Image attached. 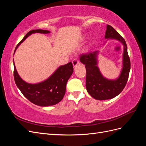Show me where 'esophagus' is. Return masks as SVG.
<instances>
[{"label": "esophagus", "instance_id": "1", "mask_svg": "<svg viewBox=\"0 0 146 146\" xmlns=\"http://www.w3.org/2000/svg\"><path fill=\"white\" fill-rule=\"evenodd\" d=\"M72 64H73L74 67V68L76 67V66L78 64H79V61H78V60L77 58L74 59L73 61H72Z\"/></svg>", "mask_w": 146, "mask_h": 146}]
</instances>
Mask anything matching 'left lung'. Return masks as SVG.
Returning <instances> with one entry per match:
<instances>
[{"mask_svg": "<svg viewBox=\"0 0 146 146\" xmlns=\"http://www.w3.org/2000/svg\"><path fill=\"white\" fill-rule=\"evenodd\" d=\"M105 38L116 39L123 45V68L120 76L116 80H108L102 76L97 66L96 57L98 51L85 53L80 56V61L86 68L87 91L92 98L100 100L114 98L121 93L126 85L130 70V60L125 39L110 25L107 26Z\"/></svg>", "mask_w": 146, "mask_h": 146, "instance_id": "8db88e82", "label": "left lung"}]
</instances>
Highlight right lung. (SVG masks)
<instances>
[{
    "label": "right lung",
    "instance_id": "add662e5",
    "mask_svg": "<svg viewBox=\"0 0 146 146\" xmlns=\"http://www.w3.org/2000/svg\"><path fill=\"white\" fill-rule=\"evenodd\" d=\"M34 33H48L50 32L41 29L30 31L17 45L15 50L21 43ZM73 71V64L69 62L59 67L46 80L36 84H30L24 81L17 74L15 63L13 73L16 85L25 98L35 105L47 107L58 104L63 99L66 92V83Z\"/></svg>",
    "mask_w": 146,
    "mask_h": 146
}]
</instances>
